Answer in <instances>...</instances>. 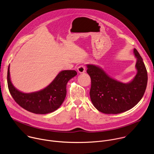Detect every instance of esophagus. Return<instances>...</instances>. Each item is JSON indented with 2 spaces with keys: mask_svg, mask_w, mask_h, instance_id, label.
I'll return each instance as SVG.
<instances>
[{
  "mask_svg": "<svg viewBox=\"0 0 154 154\" xmlns=\"http://www.w3.org/2000/svg\"><path fill=\"white\" fill-rule=\"evenodd\" d=\"M77 71L80 74L85 72V66L84 65H80V66L78 67Z\"/></svg>",
  "mask_w": 154,
  "mask_h": 154,
  "instance_id": "esophagus-1",
  "label": "esophagus"
}]
</instances>
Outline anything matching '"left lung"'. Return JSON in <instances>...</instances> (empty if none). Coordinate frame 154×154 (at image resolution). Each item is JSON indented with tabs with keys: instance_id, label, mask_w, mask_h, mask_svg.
<instances>
[{
	"instance_id": "obj_1",
	"label": "left lung",
	"mask_w": 154,
	"mask_h": 154,
	"mask_svg": "<svg viewBox=\"0 0 154 154\" xmlns=\"http://www.w3.org/2000/svg\"><path fill=\"white\" fill-rule=\"evenodd\" d=\"M137 73L133 80L124 83L109 77L103 69L94 64H86L91 77V100L99 112L118 114L129 110L142 99L147 86V72L143 58L136 49Z\"/></svg>"
}]
</instances>
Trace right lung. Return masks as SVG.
Instances as JSON below:
<instances>
[{
    "label": "right lung",
    "instance_id": "1",
    "mask_svg": "<svg viewBox=\"0 0 154 154\" xmlns=\"http://www.w3.org/2000/svg\"><path fill=\"white\" fill-rule=\"evenodd\" d=\"M77 74L74 70L62 71L44 89L24 93L17 90L12 84L9 66L7 72L8 90L15 102L22 108L35 114H47L57 110L61 106L66 96L68 81Z\"/></svg>",
    "mask_w": 154,
    "mask_h": 154
}]
</instances>
